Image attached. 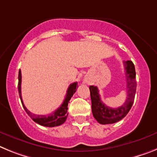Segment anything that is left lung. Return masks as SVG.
Instances as JSON below:
<instances>
[{"mask_svg":"<svg viewBox=\"0 0 157 157\" xmlns=\"http://www.w3.org/2000/svg\"><path fill=\"white\" fill-rule=\"evenodd\" d=\"M124 66L126 76V101L122 106L112 108L105 105L100 99L99 90L96 86L89 87L91 100H92V111L94 118L100 124H112L122 120L126 116L131 108L133 103L136 93V72L135 67L131 61L124 62Z\"/></svg>","mask_w":157,"mask_h":157,"instance_id":"obj_1","label":"left lung"}]
</instances>
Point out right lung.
Returning a JSON list of instances; mask_svg holds the SVG:
<instances>
[{
	"label": "right lung",
	"instance_id": "right-lung-1",
	"mask_svg": "<svg viewBox=\"0 0 157 157\" xmlns=\"http://www.w3.org/2000/svg\"><path fill=\"white\" fill-rule=\"evenodd\" d=\"M19 82H18V91L19 95H20V100L23 104L24 110L27 112V114L33 119L34 122L39 124L41 126H47V127H54L63 124L65 122V120L68 117V103L70 100L71 97L73 96V94L77 91V88H78L77 82H74L71 84L68 88L67 93L65 95V98L64 99L62 104L58 107L56 111H54L52 114H46V115H39V114H34L29 111L24 104L23 99H22L21 95V71H19Z\"/></svg>",
	"mask_w": 157,
	"mask_h": 157
}]
</instances>
